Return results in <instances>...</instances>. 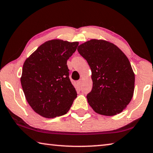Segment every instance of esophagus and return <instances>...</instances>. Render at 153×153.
<instances>
[{"label":"esophagus","instance_id":"1","mask_svg":"<svg viewBox=\"0 0 153 153\" xmlns=\"http://www.w3.org/2000/svg\"><path fill=\"white\" fill-rule=\"evenodd\" d=\"M82 79H79V80H78V81L77 82V84H78L79 86H81V85H82Z\"/></svg>","mask_w":153,"mask_h":153}]
</instances>
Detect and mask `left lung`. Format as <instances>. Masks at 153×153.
<instances>
[{
    "label": "left lung",
    "mask_w": 153,
    "mask_h": 153,
    "mask_svg": "<svg viewBox=\"0 0 153 153\" xmlns=\"http://www.w3.org/2000/svg\"><path fill=\"white\" fill-rule=\"evenodd\" d=\"M77 51L91 69L93 88L86 97L91 107L104 116L122 112L131 100L135 86L128 58L114 43L102 39L88 41Z\"/></svg>",
    "instance_id": "left-lung-1"
}]
</instances>
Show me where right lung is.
I'll use <instances>...</instances> for the list:
<instances>
[{
	"mask_svg": "<svg viewBox=\"0 0 153 153\" xmlns=\"http://www.w3.org/2000/svg\"><path fill=\"white\" fill-rule=\"evenodd\" d=\"M78 44L61 39L48 41L24 62L20 77L24 95L33 110L43 117L65 114L76 98L67 61Z\"/></svg>",
	"mask_w": 153,
	"mask_h": 153,
	"instance_id": "obj_1",
	"label": "right lung"
}]
</instances>
